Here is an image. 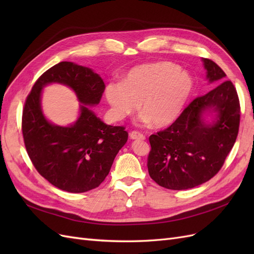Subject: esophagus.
Returning a JSON list of instances; mask_svg holds the SVG:
<instances>
[{
	"instance_id": "1",
	"label": "esophagus",
	"mask_w": 254,
	"mask_h": 254,
	"mask_svg": "<svg viewBox=\"0 0 254 254\" xmlns=\"http://www.w3.org/2000/svg\"><path fill=\"white\" fill-rule=\"evenodd\" d=\"M130 139L132 140H145V135L139 131L130 132Z\"/></svg>"
}]
</instances>
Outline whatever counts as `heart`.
<instances>
[{
	"mask_svg": "<svg viewBox=\"0 0 254 254\" xmlns=\"http://www.w3.org/2000/svg\"><path fill=\"white\" fill-rule=\"evenodd\" d=\"M193 90L194 80L188 72L159 61L132 67L123 82L107 84L104 94L114 119L124 120L141 104V122L165 127L180 117Z\"/></svg>",
	"mask_w": 254,
	"mask_h": 254,
	"instance_id": "1",
	"label": "heart"
}]
</instances>
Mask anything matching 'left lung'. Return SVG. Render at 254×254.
Returning <instances> with one entry per match:
<instances>
[{"label": "left lung", "mask_w": 254, "mask_h": 254, "mask_svg": "<svg viewBox=\"0 0 254 254\" xmlns=\"http://www.w3.org/2000/svg\"><path fill=\"white\" fill-rule=\"evenodd\" d=\"M202 63L207 82L216 87L195 98L167 129L149 136V176L168 190L193 189L213 178L238 133L241 108L233 83L225 81L214 61Z\"/></svg>", "instance_id": "left-lung-1"}]
</instances>
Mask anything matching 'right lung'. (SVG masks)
Segmentation results:
<instances>
[{
	"mask_svg": "<svg viewBox=\"0 0 254 254\" xmlns=\"http://www.w3.org/2000/svg\"><path fill=\"white\" fill-rule=\"evenodd\" d=\"M52 83L72 88L81 103L73 125H54L44 115L42 92ZM104 90L103 78L92 68L63 61L43 73L27 96L22 115L25 147L36 170L54 187L70 193L97 188L126 144L125 128L105 124L91 108L99 104Z\"/></svg>",
	"mask_w": 254,
	"mask_h": 254,
	"instance_id": "right-lung-1",
	"label": "right lung"
}]
</instances>
